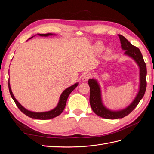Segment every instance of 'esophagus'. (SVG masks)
Returning <instances> with one entry per match:
<instances>
[{"instance_id": "34e87169", "label": "esophagus", "mask_w": 154, "mask_h": 154, "mask_svg": "<svg viewBox=\"0 0 154 154\" xmlns=\"http://www.w3.org/2000/svg\"><path fill=\"white\" fill-rule=\"evenodd\" d=\"M91 77V74H83V76L82 77V81L83 82H87L88 79Z\"/></svg>"}]
</instances>
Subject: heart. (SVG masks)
I'll return each instance as SVG.
<instances>
[{
	"label": "heart",
	"instance_id": "b5f03b06",
	"mask_svg": "<svg viewBox=\"0 0 154 154\" xmlns=\"http://www.w3.org/2000/svg\"><path fill=\"white\" fill-rule=\"evenodd\" d=\"M96 47H97V50H99V51H101L102 50V46L101 45V44H97Z\"/></svg>",
	"mask_w": 154,
	"mask_h": 154
}]
</instances>
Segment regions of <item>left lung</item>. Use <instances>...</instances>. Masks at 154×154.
<instances>
[{"label":"left lung","mask_w":154,"mask_h":154,"mask_svg":"<svg viewBox=\"0 0 154 154\" xmlns=\"http://www.w3.org/2000/svg\"><path fill=\"white\" fill-rule=\"evenodd\" d=\"M119 37L122 44V49L125 51L124 55L132 58L139 68V88L136 96L128 106L122 110H112L106 108L103 103L101 90L98 82L94 78L88 80V83L90 87V105L93 112L100 117L109 119L123 118L128 115L143 98L146 88V66L140 50L129 42L125 36L119 35Z\"/></svg>","instance_id":"8db88e82"}]
</instances>
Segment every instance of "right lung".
I'll return each mask as SVG.
<instances>
[{"instance_id":"obj_1","label":"right lung","mask_w":154,"mask_h":154,"mask_svg":"<svg viewBox=\"0 0 154 154\" xmlns=\"http://www.w3.org/2000/svg\"><path fill=\"white\" fill-rule=\"evenodd\" d=\"M38 35L40 36H51V35H54V34H52V33H48V34H37ZM30 38L29 39L32 38ZM78 85V83H74V85H71V87H69L68 88H67L66 89H65L62 93V94L60 95V99H59V101L57 105V106L54 108L53 109L49 111H46V112H32L31 110H29L26 109V108H24L19 102H18L16 98L14 96L11 88L10 87V79H9L8 81V87H9V91H10V93L11 94V96L13 98V101H15V103H16L17 106H18V108L20 110L21 112H22L24 114H26V116H28L29 118H34V119H42V120H45V119H50L54 118L57 116H59L60 114H61L62 112L63 111L65 106H66V103H67V100L68 98V97L69 96V94H71V92Z\"/></svg>"}]
</instances>
